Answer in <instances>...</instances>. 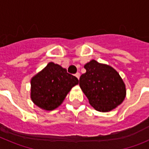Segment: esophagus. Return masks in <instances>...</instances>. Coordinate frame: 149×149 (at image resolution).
Returning <instances> with one entry per match:
<instances>
[{"label":"esophagus","instance_id":"34e87169","mask_svg":"<svg viewBox=\"0 0 149 149\" xmlns=\"http://www.w3.org/2000/svg\"><path fill=\"white\" fill-rule=\"evenodd\" d=\"M80 76H81V74H80V73H79V72H77V73L75 74V77H77V79L80 78Z\"/></svg>","mask_w":149,"mask_h":149}]
</instances>
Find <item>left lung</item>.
Returning a JSON list of instances; mask_svg holds the SVG:
<instances>
[{"label":"left lung","instance_id":"1","mask_svg":"<svg viewBox=\"0 0 149 149\" xmlns=\"http://www.w3.org/2000/svg\"><path fill=\"white\" fill-rule=\"evenodd\" d=\"M84 68L86 72L80 77L79 85L96 110L108 112L122 104L126 95L125 85L113 68L94 60Z\"/></svg>","mask_w":149,"mask_h":149}]
</instances>
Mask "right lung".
I'll list each match as a JSON object with an SVG mask.
<instances>
[{
	"label": "right lung",
	"instance_id": "right-lung-1",
	"mask_svg": "<svg viewBox=\"0 0 149 149\" xmlns=\"http://www.w3.org/2000/svg\"><path fill=\"white\" fill-rule=\"evenodd\" d=\"M78 79L60 65L49 63L31 79V98L40 108L52 110L58 107Z\"/></svg>",
	"mask_w": 149,
	"mask_h": 149
}]
</instances>
